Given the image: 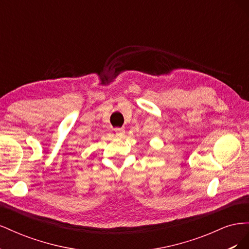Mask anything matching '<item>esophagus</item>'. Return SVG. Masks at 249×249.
I'll return each mask as SVG.
<instances>
[{"mask_svg": "<svg viewBox=\"0 0 249 249\" xmlns=\"http://www.w3.org/2000/svg\"><path fill=\"white\" fill-rule=\"evenodd\" d=\"M117 136H122V135L124 134V129H123V127H117V129L114 130Z\"/></svg>", "mask_w": 249, "mask_h": 249, "instance_id": "obj_1", "label": "esophagus"}]
</instances>
